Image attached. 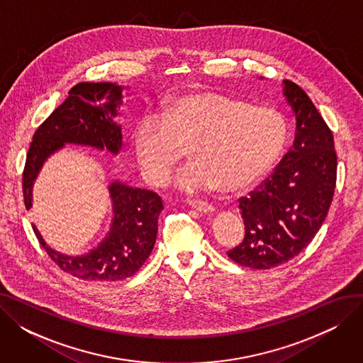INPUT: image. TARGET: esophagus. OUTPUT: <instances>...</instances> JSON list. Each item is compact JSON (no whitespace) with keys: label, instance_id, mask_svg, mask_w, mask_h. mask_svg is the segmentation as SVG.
<instances>
[{"label":"esophagus","instance_id":"esophagus-1","mask_svg":"<svg viewBox=\"0 0 363 363\" xmlns=\"http://www.w3.org/2000/svg\"><path fill=\"white\" fill-rule=\"evenodd\" d=\"M189 206H191L193 208H196V211H199L200 213H213L215 212V207L211 203H207V201L191 200V201H189Z\"/></svg>","mask_w":363,"mask_h":363}]
</instances>
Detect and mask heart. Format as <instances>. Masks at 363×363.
I'll use <instances>...</instances> for the list:
<instances>
[{"instance_id":"b5f03b06","label":"heart","mask_w":363,"mask_h":363,"mask_svg":"<svg viewBox=\"0 0 363 363\" xmlns=\"http://www.w3.org/2000/svg\"><path fill=\"white\" fill-rule=\"evenodd\" d=\"M285 143L287 125L278 111L213 91L182 94L160 114H143L133 129L143 174L156 185L189 148L193 162L175 178L186 193L249 188L272 169Z\"/></svg>"}]
</instances>
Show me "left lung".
<instances>
[{
  "label": "left lung",
  "instance_id": "obj_1",
  "mask_svg": "<svg viewBox=\"0 0 363 363\" xmlns=\"http://www.w3.org/2000/svg\"><path fill=\"white\" fill-rule=\"evenodd\" d=\"M282 94L296 116L294 143L274 174L240 199L245 235L228 252L252 269L275 268L308 247L327 218L335 188L333 132L298 85L282 81Z\"/></svg>",
  "mask_w": 363,
  "mask_h": 363
}]
</instances>
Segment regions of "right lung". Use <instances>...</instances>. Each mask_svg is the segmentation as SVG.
I'll list each match as a JSON object with an SVG mask.
<instances>
[{
    "label": "right lung",
    "instance_id": "add662e5",
    "mask_svg": "<svg viewBox=\"0 0 363 363\" xmlns=\"http://www.w3.org/2000/svg\"><path fill=\"white\" fill-rule=\"evenodd\" d=\"M123 86L110 82H81L69 97L36 129L23 170V197L32 207V188L43 164L66 144L88 145L119 155L122 128L114 118L122 106ZM113 219L104 240L82 256L57 252L33 231L48 256L62 271L86 281H122L140 271L151 255L157 237V220L163 211L162 199L152 191L129 186L121 181L108 185Z\"/></svg>",
    "mask_w": 363,
    "mask_h": 363
}]
</instances>
